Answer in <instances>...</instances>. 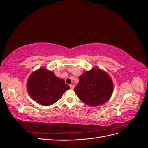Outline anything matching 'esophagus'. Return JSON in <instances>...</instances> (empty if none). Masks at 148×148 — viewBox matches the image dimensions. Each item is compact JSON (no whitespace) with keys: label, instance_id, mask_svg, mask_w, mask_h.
Segmentation results:
<instances>
[{"label":"esophagus","instance_id":"1","mask_svg":"<svg viewBox=\"0 0 148 148\" xmlns=\"http://www.w3.org/2000/svg\"><path fill=\"white\" fill-rule=\"evenodd\" d=\"M70 88L71 89H73L74 88V87H75V85H73V84H70Z\"/></svg>","mask_w":148,"mask_h":148}]
</instances>
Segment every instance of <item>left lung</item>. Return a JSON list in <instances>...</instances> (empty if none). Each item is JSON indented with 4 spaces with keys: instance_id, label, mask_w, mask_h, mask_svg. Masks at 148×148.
<instances>
[{
    "instance_id": "8db88e82",
    "label": "left lung",
    "mask_w": 148,
    "mask_h": 148,
    "mask_svg": "<svg viewBox=\"0 0 148 148\" xmlns=\"http://www.w3.org/2000/svg\"><path fill=\"white\" fill-rule=\"evenodd\" d=\"M114 86L110 76L104 70L95 67L80 76L74 88L79 99L90 106L104 104L111 97Z\"/></svg>"
}]
</instances>
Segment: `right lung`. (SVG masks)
I'll return each mask as SVG.
<instances>
[{"label":"right lung","instance_id":"obj_1","mask_svg":"<svg viewBox=\"0 0 148 148\" xmlns=\"http://www.w3.org/2000/svg\"><path fill=\"white\" fill-rule=\"evenodd\" d=\"M26 86L31 97L43 106L54 104L70 89L64 79L57 77L54 73L44 67L30 75Z\"/></svg>","mask_w":148,"mask_h":148}]
</instances>
